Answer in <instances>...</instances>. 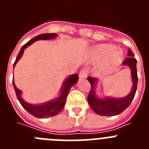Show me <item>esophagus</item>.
Wrapping results in <instances>:
<instances>
[{"mask_svg":"<svg viewBox=\"0 0 149 149\" xmlns=\"http://www.w3.org/2000/svg\"><path fill=\"white\" fill-rule=\"evenodd\" d=\"M87 73L88 72L86 69H82L81 71V72H80V74H79V77H80V79L86 78L87 77Z\"/></svg>","mask_w":149,"mask_h":149,"instance_id":"obj_1","label":"esophagus"}]
</instances>
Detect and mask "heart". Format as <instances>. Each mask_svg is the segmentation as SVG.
Returning <instances> with one entry per match:
<instances>
[{
  "label": "heart",
  "mask_w": 149,
  "mask_h": 149,
  "mask_svg": "<svg viewBox=\"0 0 149 149\" xmlns=\"http://www.w3.org/2000/svg\"><path fill=\"white\" fill-rule=\"evenodd\" d=\"M93 56L96 60H103L108 56L112 64H117L122 60V53L119 50H115V47L110 45H99L93 50Z\"/></svg>",
  "instance_id": "obj_1"
}]
</instances>
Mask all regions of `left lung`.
Returning <instances> with one entry per match:
<instances>
[{"label": "left lung", "mask_w": 149, "mask_h": 149, "mask_svg": "<svg viewBox=\"0 0 149 149\" xmlns=\"http://www.w3.org/2000/svg\"><path fill=\"white\" fill-rule=\"evenodd\" d=\"M127 56L122 63V65H128L131 69V78L133 81V88L128 95L123 98H105L98 99L95 96L94 86L97 84V78L88 77V81L91 84V89L87 97V101L93 111L100 116H110L119 115L131 104L134 99L137 89V71H136V60L131 49L128 50Z\"/></svg>", "instance_id": "left-lung-1"}]
</instances>
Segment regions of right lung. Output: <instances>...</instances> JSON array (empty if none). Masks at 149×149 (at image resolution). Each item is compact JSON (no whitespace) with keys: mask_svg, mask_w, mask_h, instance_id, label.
<instances>
[{"mask_svg":"<svg viewBox=\"0 0 149 149\" xmlns=\"http://www.w3.org/2000/svg\"><path fill=\"white\" fill-rule=\"evenodd\" d=\"M56 36L57 35L56 33L40 34V35L36 36L33 39H32L31 40L27 42L25 45H24L22 46L20 52L18 53V56L16 57V60H15V63H14V65H13V68L15 67L17 62L22 57V54L24 53V50L27 47L30 45L35 41L40 40V39H51L56 37ZM77 80H78V74H74L72 75L69 76L67 78L66 81H65L64 84H63V89H62L61 95H60V97L56 100H54V101H50V102H47V103L43 104L42 105H33L25 102V101L22 99V97H21V90L18 89L15 86V83H14L13 80V86H14V89H15L17 98L19 101L22 106L29 113H30L31 115L33 116L36 117V118H47V117H51L57 115L59 113L61 112V110L63 108V107L65 105L68 92L70 90L71 87L72 86H74L77 82Z\"/></svg>","mask_w":149,"mask_h":149,"instance_id":"right-lung-1","label":"right lung"}]
</instances>
